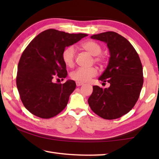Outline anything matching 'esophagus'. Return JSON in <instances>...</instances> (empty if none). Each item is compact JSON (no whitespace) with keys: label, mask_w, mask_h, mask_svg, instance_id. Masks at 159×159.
Returning a JSON list of instances; mask_svg holds the SVG:
<instances>
[{"label":"esophagus","mask_w":159,"mask_h":159,"mask_svg":"<svg viewBox=\"0 0 159 159\" xmlns=\"http://www.w3.org/2000/svg\"><path fill=\"white\" fill-rule=\"evenodd\" d=\"M76 85L77 86H80V85H83V83H80V82H78V81H76Z\"/></svg>","instance_id":"esophagus-1"}]
</instances>
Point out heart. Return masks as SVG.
Returning <instances> with one entry per match:
<instances>
[{"label": "heart", "mask_w": 159, "mask_h": 159, "mask_svg": "<svg viewBox=\"0 0 159 159\" xmlns=\"http://www.w3.org/2000/svg\"><path fill=\"white\" fill-rule=\"evenodd\" d=\"M81 48L90 55L94 56L93 60L95 63L99 64H104L106 61L105 57L101 55L102 48L98 43L94 41H88L83 43L80 45ZM75 55L76 51L74 46H69L63 50L61 54V58L64 64L66 66L72 67L74 64L75 61ZM98 71L95 67H90V68H78L71 74V78L73 80L78 82L85 83L89 81L92 78L98 75Z\"/></svg>", "instance_id": "heart-1"}]
</instances>
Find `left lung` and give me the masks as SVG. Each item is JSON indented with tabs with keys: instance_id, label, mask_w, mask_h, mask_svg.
<instances>
[{
	"instance_id": "1",
	"label": "left lung",
	"mask_w": 159,
	"mask_h": 159,
	"mask_svg": "<svg viewBox=\"0 0 159 159\" xmlns=\"http://www.w3.org/2000/svg\"><path fill=\"white\" fill-rule=\"evenodd\" d=\"M91 39L107 43L109 48L108 66L99 80L109 83L110 86L94 85L88 104L99 116L116 119L130 111L138 100L144 82L140 59L130 43L116 32L93 35Z\"/></svg>"
}]
</instances>
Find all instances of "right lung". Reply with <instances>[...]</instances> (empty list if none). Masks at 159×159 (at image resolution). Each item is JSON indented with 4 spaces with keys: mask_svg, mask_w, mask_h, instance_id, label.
Here are the masks:
<instances>
[{
    "mask_svg": "<svg viewBox=\"0 0 159 159\" xmlns=\"http://www.w3.org/2000/svg\"><path fill=\"white\" fill-rule=\"evenodd\" d=\"M87 36L48 29L35 37L24 50L16 83L24 106L32 114L50 118L65 108L76 83L72 80L63 84L54 82L67 76L61 54L66 47Z\"/></svg>",
    "mask_w": 159,
    "mask_h": 159,
    "instance_id": "right-lung-1",
    "label": "right lung"
}]
</instances>
